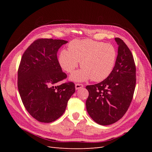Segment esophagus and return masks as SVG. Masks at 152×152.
I'll list each match as a JSON object with an SVG mask.
<instances>
[{"mask_svg":"<svg viewBox=\"0 0 152 152\" xmlns=\"http://www.w3.org/2000/svg\"><path fill=\"white\" fill-rule=\"evenodd\" d=\"M83 87H84V86H83V84H75V89H80Z\"/></svg>","mask_w":152,"mask_h":152,"instance_id":"esophagus-1","label":"esophagus"}]
</instances>
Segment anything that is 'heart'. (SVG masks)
<instances>
[{"instance_id":"heart-1","label":"heart","mask_w":152,"mask_h":152,"mask_svg":"<svg viewBox=\"0 0 152 152\" xmlns=\"http://www.w3.org/2000/svg\"><path fill=\"white\" fill-rule=\"evenodd\" d=\"M117 51L113 45L91 39L74 40L68 50L59 53V63L66 72L71 73L79 65L82 68L71 75L72 80L81 82L91 79L99 82L110 75L115 65Z\"/></svg>"}]
</instances>
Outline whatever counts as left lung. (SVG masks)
<instances>
[{
	"instance_id": "1",
	"label": "left lung",
	"mask_w": 152,
	"mask_h": 152,
	"mask_svg": "<svg viewBox=\"0 0 152 152\" xmlns=\"http://www.w3.org/2000/svg\"><path fill=\"white\" fill-rule=\"evenodd\" d=\"M115 65L102 82L87 86L89 91L86 104L90 117L96 123L107 126L118 121L129 107L136 86V65L132 54L120 38Z\"/></svg>"
}]
</instances>
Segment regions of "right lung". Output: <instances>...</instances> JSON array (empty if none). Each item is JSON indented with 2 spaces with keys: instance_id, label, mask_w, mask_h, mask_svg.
Listing matches in <instances>:
<instances>
[{
  "instance_id": "add662e5",
  "label": "right lung",
  "mask_w": 152,
  "mask_h": 152,
  "mask_svg": "<svg viewBox=\"0 0 152 152\" xmlns=\"http://www.w3.org/2000/svg\"><path fill=\"white\" fill-rule=\"evenodd\" d=\"M68 42L64 40L39 39L26 49L18 70V88L30 115L44 123L54 122L65 112L75 84L58 85L67 75L62 71L58 50Z\"/></svg>"
}]
</instances>
